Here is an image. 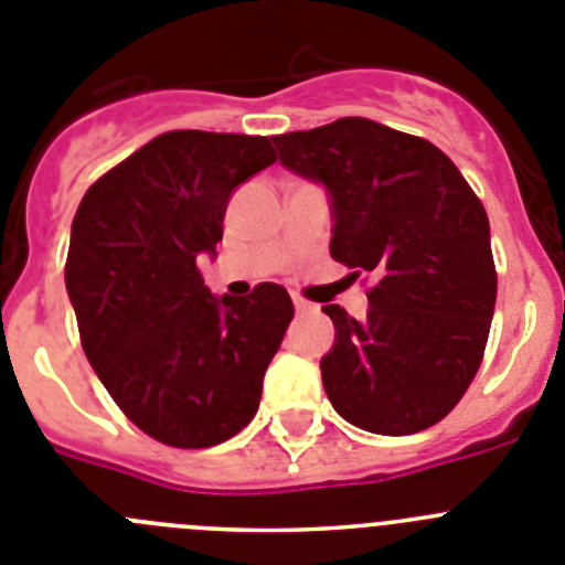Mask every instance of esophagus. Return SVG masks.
Returning <instances> with one entry per match:
<instances>
[{
    "mask_svg": "<svg viewBox=\"0 0 565 565\" xmlns=\"http://www.w3.org/2000/svg\"><path fill=\"white\" fill-rule=\"evenodd\" d=\"M294 308H297V313L317 311V306H313V302H308L306 297H297V294H294Z\"/></svg>",
    "mask_w": 565,
    "mask_h": 565,
    "instance_id": "1",
    "label": "esophagus"
}]
</instances>
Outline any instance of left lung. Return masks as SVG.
Segmentation results:
<instances>
[{
    "label": "left lung",
    "mask_w": 565,
    "mask_h": 565,
    "mask_svg": "<svg viewBox=\"0 0 565 565\" xmlns=\"http://www.w3.org/2000/svg\"><path fill=\"white\" fill-rule=\"evenodd\" d=\"M274 143L291 172L331 192V257L373 277L364 319L322 308L337 328L319 364L333 411L379 436L427 430L472 384L492 326L498 274L483 203L436 143L371 118Z\"/></svg>",
    "instance_id": "1"
}]
</instances>
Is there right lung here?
I'll use <instances>...</instances> for the list:
<instances>
[{
	"instance_id": "add662e5",
	"label": "right lung",
	"mask_w": 565,
	"mask_h": 565,
	"mask_svg": "<svg viewBox=\"0 0 565 565\" xmlns=\"http://www.w3.org/2000/svg\"><path fill=\"white\" fill-rule=\"evenodd\" d=\"M274 161L263 135L172 129L104 172L73 217L64 282L84 353L124 416L178 450L252 422L294 319L277 282L214 299L198 268L234 189Z\"/></svg>"
}]
</instances>
